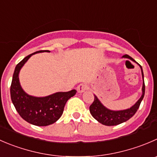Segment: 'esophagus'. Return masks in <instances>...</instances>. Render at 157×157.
<instances>
[{"instance_id": "1", "label": "esophagus", "mask_w": 157, "mask_h": 157, "mask_svg": "<svg viewBox=\"0 0 157 157\" xmlns=\"http://www.w3.org/2000/svg\"><path fill=\"white\" fill-rule=\"evenodd\" d=\"M86 89V85L84 84V83H80V85H78L77 87V92L81 94V93H83Z\"/></svg>"}]
</instances>
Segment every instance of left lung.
<instances>
[{
    "label": "left lung",
    "mask_w": 157,
    "mask_h": 157,
    "mask_svg": "<svg viewBox=\"0 0 157 157\" xmlns=\"http://www.w3.org/2000/svg\"><path fill=\"white\" fill-rule=\"evenodd\" d=\"M122 57L124 58H127L131 60L132 61L135 62L134 60L130 57L127 54L123 56ZM139 64L138 63H136ZM140 67L141 73H142V78H143V86H142V95H141L140 98L136 101L133 106H132L130 108L128 109H123V110H112L106 106H103V103L100 101L97 97L94 95V100L92 104L90 106V112L91 115L93 116L94 119L97 120L99 123L103 124L105 126H116L118 124H121L122 123L126 122L130 119L137 111L138 108H139L140 105L141 101L143 100L145 94V84H144V72H143L142 67L139 64Z\"/></svg>",
    "instance_id": "1"
}]
</instances>
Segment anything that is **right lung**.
I'll use <instances>...</instances> for the list:
<instances>
[{"instance_id":"right-lung-1","label":"right lung","mask_w":157,"mask_h":157,"mask_svg":"<svg viewBox=\"0 0 157 157\" xmlns=\"http://www.w3.org/2000/svg\"><path fill=\"white\" fill-rule=\"evenodd\" d=\"M50 52L39 51L24 57L16 66L10 86L12 103L19 115L29 124L39 127L53 124L60 119L64 106L71 97L77 93L76 90L68 92H57L46 97H38L27 94L22 89L19 80V73L32 55L38 53Z\"/></svg>"}]
</instances>
